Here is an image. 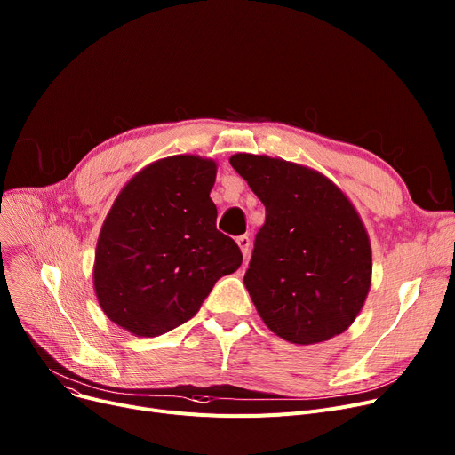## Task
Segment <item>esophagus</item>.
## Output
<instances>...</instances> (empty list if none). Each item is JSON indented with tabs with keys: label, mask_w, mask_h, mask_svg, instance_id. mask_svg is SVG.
<instances>
[{
	"label": "esophagus",
	"mask_w": 455,
	"mask_h": 455,
	"mask_svg": "<svg viewBox=\"0 0 455 455\" xmlns=\"http://www.w3.org/2000/svg\"><path fill=\"white\" fill-rule=\"evenodd\" d=\"M237 245H240L242 254H243L245 258L251 254V237H249L247 234H243V235L237 237Z\"/></svg>",
	"instance_id": "1"
}]
</instances>
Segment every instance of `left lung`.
I'll use <instances>...</instances> for the list:
<instances>
[{"label":"left lung","instance_id":"left-lung-1","mask_svg":"<svg viewBox=\"0 0 455 455\" xmlns=\"http://www.w3.org/2000/svg\"><path fill=\"white\" fill-rule=\"evenodd\" d=\"M230 164L266 206L243 278L259 317L295 345L339 336L363 307L372 275L355 208L330 179L300 164L249 153Z\"/></svg>","mask_w":455,"mask_h":455}]
</instances>
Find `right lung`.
Listing matches in <instances>:
<instances>
[{
  "label": "right lung",
  "mask_w": 455,
  "mask_h": 455,
  "mask_svg": "<svg viewBox=\"0 0 455 455\" xmlns=\"http://www.w3.org/2000/svg\"><path fill=\"white\" fill-rule=\"evenodd\" d=\"M215 173L213 160L196 155L156 160L124 186L107 215L95 295L105 315L138 338L189 321L213 283L242 266L240 247L215 228Z\"/></svg>",
  "instance_id": "obj_1"
}]
</instances>
